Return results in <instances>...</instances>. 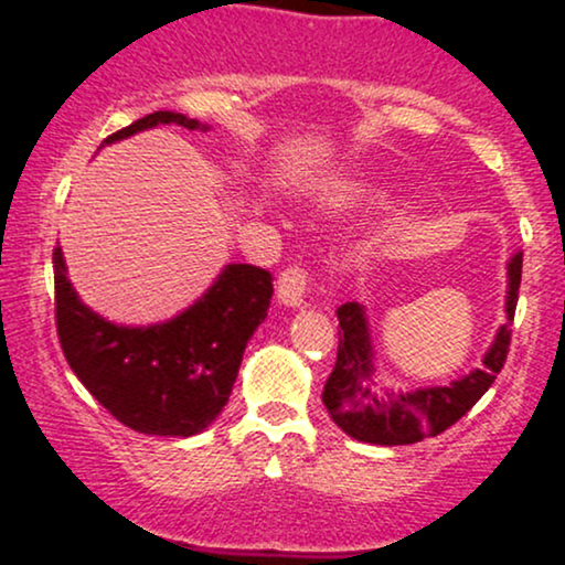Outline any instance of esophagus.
<instances>
[{
	"label": "esophagus",
	"mask_w": 565,
	"mask_h": 565,
	"mask_svg": "<svg viewBox=\"0 0 565 565\" xmlns=\"http://www.w3.org/2000/svg\"><path fill=\"white\" fill-rule=\"evenodd\" d=\"M305 291H308V274L302 268H287L278 276L276 297L287 308H300L305 302Z\"/></svg>",
	"instance_id": "esophagus-1"
}]
</instances>
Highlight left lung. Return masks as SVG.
<instances>
[{"mask_svg": "<svg viewBox=\"0 0 565 565\" xmlns=\"http://www.w3.org/2000/svg\"><path fill=\"white\" fill-rule=\"evenodd\" d=\"M521 268L523 255L515 252L508 263V295H504L508 321L497 329L494 342L483 355V366L451 380L449 385L414 387V391L382 387L377 369H374L377 355H374L372 332H369L366 308L361 302L340 305L337 308V319H340L337 364L323 385V406L334 425L364 444L406 446L438 436L457 419H462L476 406V401L494 385L508 359Z\"/></svg>", "mask_w": 565, "mask_h": 565, "instance_id": "left-lung-1", "label": "left lung"}]
</instances>
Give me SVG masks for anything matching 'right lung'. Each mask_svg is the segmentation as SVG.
<instances>
[{"mask_svg": "<svg viewBox=\"0 0 565 565\" xmlns=\"http://www.w3.org/2000/svg\"><path fill=\"white\" fill-rule=\"evenodd\" d=\"M159 125L206 132L210 125L174 111L148 114L103 146ZM274 278L255 265H223L212 287L172 319L129 327L82 302L63 249H55V321L68 366L97 404L146 436H196L228 404L244 348L265 321Z\"/></svg>", "mask_w": 565, "mask_h": 565, "instance_id": "1", "label": "right lung"}]
</instances>
